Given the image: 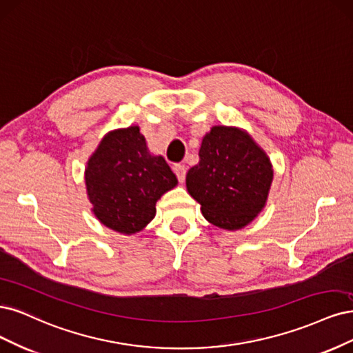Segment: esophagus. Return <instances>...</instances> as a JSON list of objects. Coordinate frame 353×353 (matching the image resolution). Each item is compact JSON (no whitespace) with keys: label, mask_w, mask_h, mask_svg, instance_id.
Segmentation results:
<instances>
[{"label":"esophagus","mask_w":353,"mask_h":353,"mask_svg":"<svg viewBox=\"0 0 353 353\" xmlns=\"http://www.w3.org/2000/svg\"><path fill=\"white\" fill-rule=\"evenodd\" d=\"M173 170H174V173H176V176H177L180 183H183L185 179H186V170H188L186 165H183V164H176Z\"/></svg>","instance_id":"obj_1"}]
</instances>
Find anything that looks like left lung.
<instances>
[{"mask_svg":"<svg viewBox=\"0 0 353 353\" xmlns=\"http://www.w3.org/2000/svg\"><path fill=\"white\" fill-rule=\"evenodd\" d=\"M272 165L245 130L214 126L203 136L199 163L186 174V188L211 224L239 230L263 211Z\"/></svg>","mask_w":353,"mask_h":353,"instance_id":"8db88e82","label":"left lung"}]
</instances>
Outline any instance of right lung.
<instances>
[{"mask_svg":"<svg viewBox=\"0 0 353 353\" xmlns=\"http://www.w3.org/2000/svg\"><path fill=\"white\" fill-rule=\"evenodd\" d=\"M95 217L108 229L134 234L155 217V203L177 185L161 155L148 151L139 126L108 132L85 170Z\"/></svg>","mask_w":353,"mask_h":353,"instance_id":"obj_1","label":"right lung"}]
</instances>
